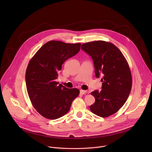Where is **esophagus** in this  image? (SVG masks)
<instances>
[{
	"mask_svg": "<svg viewBox=\"0 0 152 152\" xmlns=\"http://www.w3.org/2000/svg\"><path fill=\"white\" fill-rule=\"evenodd\" d=\"M86 93V91L85 90H80V94H84Z\"/></svg>",
	"mask_w": 152,
	"mask_h": 152,
	"instance_id": "obj_1",
	"label": "esophagus"
}]
</instances>
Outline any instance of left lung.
Listing matches in <instances>:
<instances>
[{"label": "left lung", "instance_id": "obj_1", "mask_svg": "<svg viewBox=\"0 0 152 152\" xmlns=\"http://www.w3.org/2000/svg\"><path fill=\"white\" fill-rule=\"evenodd\" d=\"M81 49L92 58L96 77L103 76L102 90L91 93L96 101L90 110L99 117H109L123 106L131 93L132 80L129 64L118 48L110 42H88Z\"/></svg>", "mask_w": 152, "mask_h": 152}]
</instances>
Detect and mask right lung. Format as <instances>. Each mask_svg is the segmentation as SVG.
<instances>
[{"mask_svg": "<svg viewBox=\"0 0 152 152\" xmlns=\"http://www.w3.org/2000/svg\"><path fill=\"white\" fill-rule=\"evenodd\" d=\"M80 45L52 40L30 60L25 76L27 91L33 106L42 117L50 120L61 117L79 96L78 89L67 88L55 79L63 63L79 52Z\"/></svg>", "mask_w": 152, "mask_h": 152, "instance_id": "add662e5", "label": "right lung"}]
</instances>
